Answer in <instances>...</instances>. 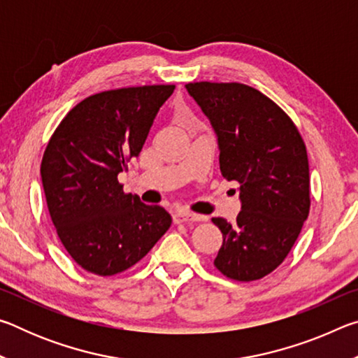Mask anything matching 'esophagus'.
<instances>
[{
  "mask_svg": "<svg viewBox=\"0 0 358 358\" xmlns=\"http://www.w3.org/2000/svg\"><path fill=\"white\" fill-rule=\"evenodd\" d=\"M199 221H205V216L191 213V211H185V210H178V211H175V213H173V222L175 224L199 222Z\"/></svg>",
  "mask_w": 358,
  "mask_h": 358,
  "instance_id": "obj_1",
  "label": "esophagus"
}]
</instances>
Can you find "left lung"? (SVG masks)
<instances>
[{
    "label": "left lung",
    "mask_w": 358,
    "mask_h": 358,
    "mask_svg": "<svg viewBox=\"0 0 358 358\" xmlns=\"http://www.w3.org/2000/svg\"><path fill=\"white\" fill-rule=\"evenodd\" d=\"M187 92L211 121L222 177L240 185L237 224L213 221L222 232L215 266L234 281H256L276 270L310 215L306 145L289 115L243 83L196 82Z\"/></svg>",
    "instance_id": "obj_1"
}]
</instances>
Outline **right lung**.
Masks as SVG:
<instances>
[{"instance_id": "obj_1", "label": "right lung", "mask_w": 358, "mask_h": 358, "mask_svg": "<svg viewBox=\"0 0 358 358\" xmlns=\"http://www.w3.org/2000/svg\"><path fill=\"white\" fill-rule=\"evenodd\" d=\"M173 90L143 85L88 96L66 113L47 143L41 177L48 213L64 250L90 273L126 271L171 227V215L126 194L118 173L141 153Z\"/></svg>"}]
</instances>
